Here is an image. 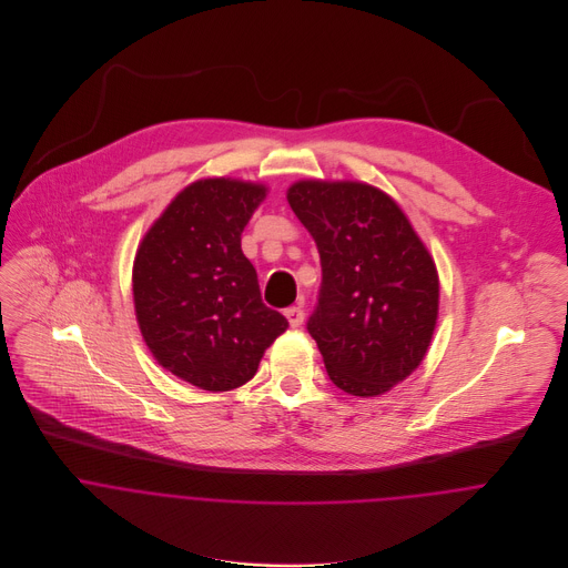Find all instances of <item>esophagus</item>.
Returning a JSON list of instances; mask_svg holds the SVG:
<instances>
[{"label":"esophagus","mask_w":568,"mask_h":568,"mask_svg":"<svg viewBox=\"0 0 568 568\" xmlns=\"http://www.w3.org/2000/svg\"><path fill=\"white\" fill-rule=\"evenodd\" d=\"M284 315H286L291 327H300V325L304 324V308L302 306H291V308H286Z\"/></svg>","instance_id":"obj_1"}]
</instances>
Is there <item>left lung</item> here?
<instances>
[{"label":"left lung","mask_w":568,"mask_h":568,"mask_svg":"<svg viewBox=\"0 0 568 568\" xmlns=\"http://www.w3.org/2000/svg\"><path fill=\"white\" fill-rule=\"evenodd\" d=\"M315 239L322 288L308 332L329 381L381 396L422 363L439 308V277L405 212L358 181H297L286 194Z\"/></svg>","instance_id":"left-lung-1"}]
</instances>
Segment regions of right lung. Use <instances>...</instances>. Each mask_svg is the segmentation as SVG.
Here are the masks:
<instances>
[{
    "instance_id": "1",
    "label": "right lung",
    "mask_w": 568,
    "mask_h": 568,
    "mask_svg": "<svg viewBox=\"0 0 568 568\" xmlns=\"http://www.w3.org/2000/svg\"><path fill=\"white\" fill-rule=\"evenodd\" d=\"M266 187L201 179L181 190L146 232L133 262L142 336L163 369L205 392L251 381L264 349L288 327L262 304L241 248Z\"/></svg>"
}]
</instances>
